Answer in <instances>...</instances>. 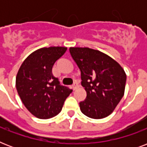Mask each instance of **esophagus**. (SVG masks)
<instances>
[{"mask_svg": "<svg viewBox=\"0 0 147 147\" xmlns=\"http://www.w3.org/2000/svg\"><path fill=\"white\" fill-rule=\"evenodd\" d=\"M77 87H78V85H77L76 83H74L73 85H72V86H71V88L73 90H76V88H77Z\"/></svg>", "mask_w": 147, "mask_h": 147, "instance_id": "obj_1", "label": "esophagus"}]
</instances>
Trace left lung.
<instances>
[{"instance_id": "1", "label": "left lung", "mask_w": 147, "mask_h": 147, "mask_svg": "<svg viewBox=\"0 0 147 147\" xmlns=\"http://www.w3.org/2000/svg\"><path fill=\"white\" fill-rule=\"evenodd\" d=\"M69 52L80 69L81 83L87 92L86 98L79 103L81 111L93 119L106 117L123 98L125 71L115 60L100 51L71 47Z\"/></svg>"}]
</instances>
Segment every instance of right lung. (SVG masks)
Wrapping results in <instances>:
<instances>
[{"label":"right lung","mask_w":147,"mask_h":147,"mask_svg":"<svg viewBox=\"0 0 147 147\" xmlns=\"http://www.w3.org/2000/svg\"><path fill=\"white\" fill-rule=\"evenodd\" d=\"M67 48H41L22 63L16 77V88L24 106L38 118L48 119L62 111L65 99L72 90L60 85L52 74L54 63Z\"/></svg>","instance_id":"right-lung-1"}]
</instances>
